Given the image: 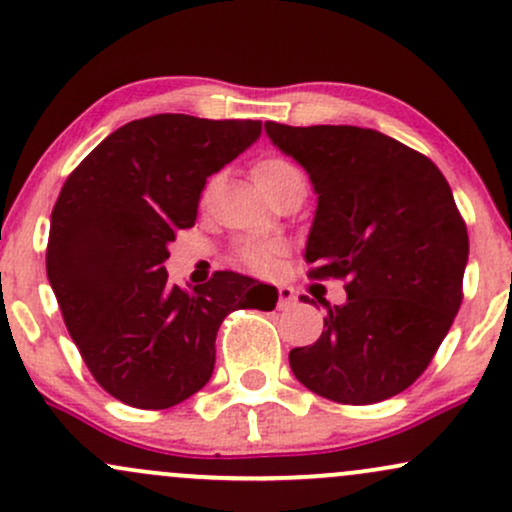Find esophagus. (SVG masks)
I'll use <instances>...</instances> for the list:
<instances>
[{"mask_svg":"<svg viewBox=\"0 0 512 512\" xmlns=\"http://www.w3.org/2000/svg\"><path fill=\"white\" fill-rule=\"evenodd\" d=\"M296 305V293H293L291 286H279V308H293Z\"/></svg>","mask_w":512,"mask_h":512,"instance_id":"1","label":"esophagus"}]
</instances>
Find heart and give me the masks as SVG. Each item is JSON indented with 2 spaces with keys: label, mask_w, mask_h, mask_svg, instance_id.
Listing matches in <instances>:
<instances>
[{
  "label": "heart",
  "mask_w": 512,
  "mask_h": 512,
  "mask_svg": "<svg viewBox=\"0 0 512 512\" xmlns=\"http://www.w3.org/2000/svg\"><path fill=\"white\" fill-rule=\"evenodd\" d=\"M293 175H301V170L286 161V158L279 156L262 158V161H257L255 166H252V180L257 182V187H260L267 197L272 195L281 182L293 178ZM207 195L209 187L204 190V197ZM279 252L281 245L274 243V240H252V243L240 245V260L248 264L250 269H255V272H267L269 264H272V260Z\"/></svg>",
  "instance_id": "obj_1"
}]
</instances>
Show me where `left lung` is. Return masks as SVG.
<instances>
[{"mask_svg":"<svg viewBox=\"0 0 512 512\" xmlns=\"http://www.w3.org/2000/svg\"><path fill=\"white\" fill-rule=\"evenodd\" d=\"M264 129L317 192L310 276L346 281L344 305L320 301V339L291 349L293 375L339 404L395 397L428 368L462 303L469 238L448 180L431 158L375 129Z\"/></svg>","mask_w":512,"mask_h":512,"instance_id":"1","label":"left lung"}]
</instances>
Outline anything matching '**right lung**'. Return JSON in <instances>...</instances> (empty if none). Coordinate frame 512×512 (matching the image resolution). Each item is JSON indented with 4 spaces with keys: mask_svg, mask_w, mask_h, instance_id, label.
Returning a JSON list of instances; mask_svg holds the SVG:
<instances>
[{
    "mask_svg": "<svg viewBox=\"0 0 512 512\" xmlns=\"http://www.w3.org/2000/svg\"><path fill=\"white\" fill-rule=\"evenodd\" d=\"M260 132L257 120L151 115L108 134L64 182L50 219V286L96 383L129 407L185 402L214 373L223 317L274 308L250 276L216 272L185 291L163 267L175 233L195 226L209 175Z\"/></svg>",
    "mask_w": 512,
    "mask_h": 512,
    "instance_id": "add662e5",
    "label": "right lung"
}]
</instances>
